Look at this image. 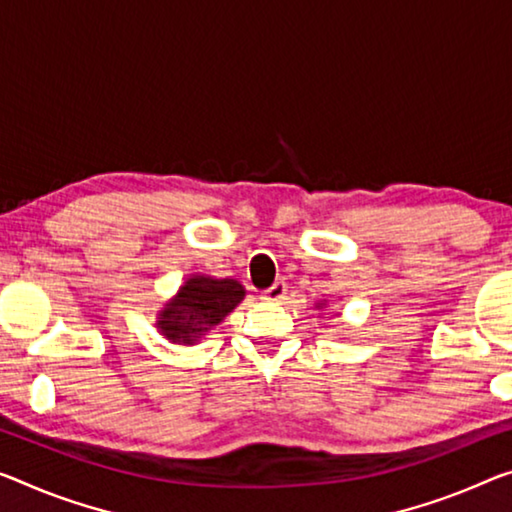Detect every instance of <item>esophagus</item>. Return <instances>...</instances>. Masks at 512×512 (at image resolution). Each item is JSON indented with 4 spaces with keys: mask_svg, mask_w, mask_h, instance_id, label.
<instances>
[{
    "mask_svg": "<svg viewBox=\"0 0 512 512\" xmlns=\"http://www.w3.org/2000/svg\"><path fill=\"white\" fill-rule=\"evenodd\" d=\"M286 293H288V286H286V281H274L270 288H265L263 293H261V297L263 300H267V302H281L283 297H286Z\"/></svg>",
    "mask_w": 512,
    "mask_h": 512,
    "instance_id": "34e87169",
    "label": "esophagus"
}]
</instances>
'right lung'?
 <instances>
[{
  "label": "right lung",
  "mask_w": 512,
  "mask_h": 512,
  "mask_svg": "<svg viewBox=\"0 0 512 512\" xmlns=\"http://www.w3.org/2000/svg\"><path fill=\"white\" fill-rule=\"evenodd\" d=\"M245 288L235 279L192 277L160 313L157 327L174 343H194L242 302Z\"/></svg>",
  "instance_id": "add662e5"
}]
</instances>
